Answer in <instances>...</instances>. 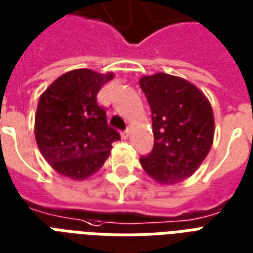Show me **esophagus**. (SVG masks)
Listing matches in <instances>:
<instances>
[{
  "instance_id": "34e87169",
  "label": "esophagus",
  "mask_w": 253,
  "mask_h": 253,
  "mask_svg": "<svg viewBox=\"0 0 253 253\" xmlns=\"http://www.w3.org/2000/svg\"><path fill=\"white\" fill-rule=\"evenodd\" d=\"M129 136V130L126 129V130H124V132H121V137L123 138H126Z\"/></svg>"
}]
</instances>
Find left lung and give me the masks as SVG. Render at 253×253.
Here are the masks:
<instances>
[{
    "label": "left lung",
    "mask_w": 253,
    "mask_h": 253,
    "mask_svg": "<svg viewBox=\"0 0 253 253\" xmlns=\"http://www.w3.org/2000/svg\"><path fill=\"white\" fill-rule=\"evenodd\" d=\"M140 88L151 106L155 137L151 153L140 163L160 184L181 181L195 173L212 147L210 101L193 84L167 73L142 77Z\"/></svg>",
    "instance_id": "left-lung-1"
}]
</instances>
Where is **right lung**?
Wrapping results in <instances>:
<instances>
[{
    "instance_id": "obj_1",
    "label": "right lung",
    "mask_w": 253,
    "mask_h": 253,
    "mask_svg": "<svg viewBox=\"0 0 253 253\" xmlns=\"http://www.w3.org/2000/svg\"><path fill=\"white\" fill-rule=\"evenodd\" d=\"M113 73L70 70L50 84L40 97L34 133L45 160L53 169L73 180L96 173L109 157L120 133L106 121L97 102L104 84Z\"/></svg>"
}]
</instances>
